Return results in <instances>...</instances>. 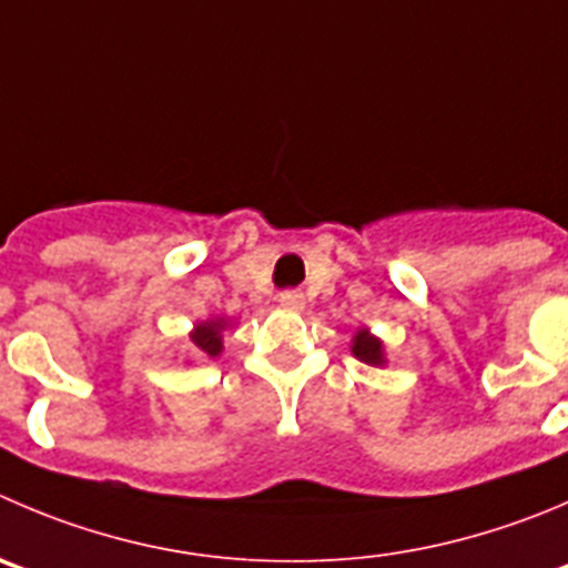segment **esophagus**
Listing matches in <instances>:
<instances>
[{
  "label": "esophagus",
  "mask_w": 568,
  "mask_h": 568,
  "mask_svg": "<svg viewBox=\"0 0 568 568\" xmlns=\"http://www.w3.org/2000/svg\"><path fill=\"white\" fill-rule=\"evenodd\" d=\"M278 304L284 306V310H304V295L298 293V290H284V293L278 295Z\"/></svg>",
  "instance_id": "obj_1"
}]
</instances>
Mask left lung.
Here are the masks:
<instances>
[{"mask_svg":"<svg viewBox=\"0 0 568 568\" xmlns=\"http://www.w3.org/2000/svg\"><path fill=\"white\" fill-rule=\"evenodd\" d=\"M354 356L356 359H362V362H368V365H382V343L376 337H371L368 332H359L354 337Z\"/></svg>","mask_w":568,"mask_h":568,"instance_id":"left-lung-1","label":"left lung"}]
</instances>
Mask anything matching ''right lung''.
I'll return each mask as SVG.
<instances>
[{
    "label": "right lung",
    "instance_id": "add662e5",
    "mask_svg": "<svg viewBox=\"0 0 568 568\" xmlns=\"http://www.w3.org/2000/svg\"><path fill=\"white\" fill-rule=\"evenodd\" d=\"M223 321H209V323H200L197 332L192 334V343L197 345L200 354L206 356H217L223 351Z\"/></svg>",
    "mask_w": 568,
    "mask_h": 568
}]
</instances>
